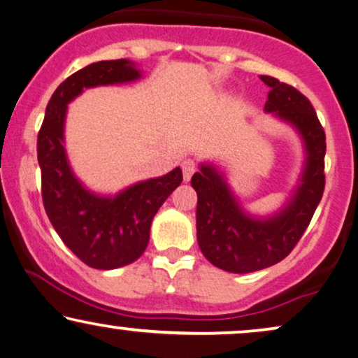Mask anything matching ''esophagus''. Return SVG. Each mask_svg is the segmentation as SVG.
Wrapping results in <instances>:
<instances>
[{
	"mask_svg": "<svg viewBox=\"0 0 358 358\" xmlns=\"http://www.w3.org/2000/svg\"><path fill=\"white\" fill-rule=\"evenodd\" d=\"M180 166H182V174H184V180L185 182H189L190 180V178H192V174L195 173V163L192 159H184L182 163H180Z\"/></svg>",
	"mask_w": 358,
	"mask_h": 358,
	"instance_id": "1",
	"label": "esophagus"
}]
</instances>
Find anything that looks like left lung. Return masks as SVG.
Listing matches in <instances>:
<instances>
[{
	"label": "left lung",
	"instance_id": "obj_1",
	"mask_svg": "<svg viewBox=\"0 0 358 358\" xmlns=\"http://www.w3.org/2000/svg\"><path fill=\"white\" fill-rule=\"evenodd\" d=\"M268 86L264 110L296 130L305 150L303 169L287 202L266 217L249 213L212 161L192 176L197 192V241L213 266L233 273L262 271L285 259L300 241L324 192L326 135L311 102L293 86L261 76Z\"/></svg>",
	"mask_w": 358,
	"mask_h": 358
}]
</instances>
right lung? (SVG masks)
Here are the masks:
<instances>
[{
    "label": "right lung",
    "instance_id": "right-lung-1",
    "mask_svg": "<svg viewBox=\"0 0 358 358\" xmlns=\"http://www.w3.org/2000/svg\"><path fill=\"white\" fill-rule=\"evenodd\" d=\"M140 78V68L127 58L91 63L57 87L38 131L37 159L48 220L75 256L101 271L129 266L145 252L151 222L182 182V171L174 168L159 178L131 184L115 195L92 192L73 173L66 155L68 104L90 87L125 85Z\"/></svg>",
    "mask_w": 358,
    "mask_h": 358
}]
</instances>
